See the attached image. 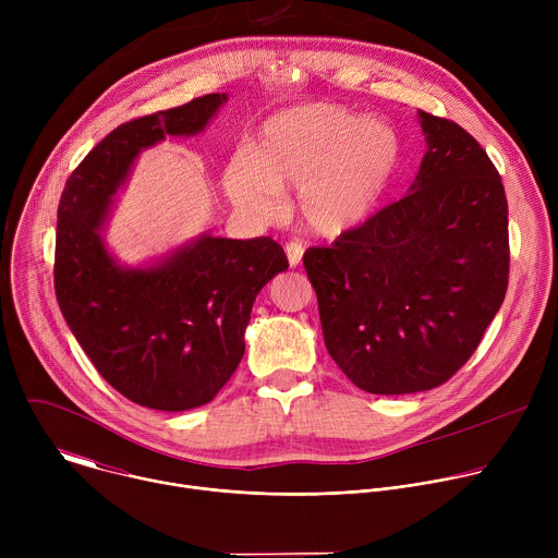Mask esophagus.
<instances>
[{
    "label": "esophagus",
    "mask_w": 558,
    "mask_h": 558,
    "mask_svg": "<svg viewBox=\"0 0 558 558\" xmlns=\"http://www.w3.org/2000/svg\"><path fill=\"white\" fill-rule=\"evenodd\" d=\"M284 252H287L289 265H291V267H298V265H300V260H302V254H304V247H302V243H298V241H291V243H287Z\"/></svg>",
    "instance_id": "1"
}]
</instances>
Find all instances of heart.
<instances>
[{
	"instance_id": "1",
	"label": "heart",
	"mask_w": 558,
	"mask_h": 558,
	"mask_svg": "<svg viewBox=\"0 0 558 558\" xmlns=\"http://www.w3.org/2000/svg\"><path fill=\"white\" fill-rule=\"evenodd\" d=\"M400 154V134L390 123L308 104L267 119L252 154L233 158L222 183L238 207L260 218L278 216L284 190L295 187L304 225L340 235L373 214Z\"/></svg>"
}]
</instances>
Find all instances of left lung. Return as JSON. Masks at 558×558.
<instances>
[{
  "label": "left lung",
  "mask_w": 558,
  "mask_h": 558,
  "mask_svg": "<svg viewBox=\"0 0 558 558\" xmlns=\"http://www.w3.org/2000/svg\"><path fill=\"white\" fill-rule=\"evenodd\" d=\"M428 149L411 192L311 247L304 269L325 344L362 390L407 395L448 381L506 298L508 201L486 149L420 110Z\"/></svg>",
  "instance_id": "8db88e82"
}]
</instances>
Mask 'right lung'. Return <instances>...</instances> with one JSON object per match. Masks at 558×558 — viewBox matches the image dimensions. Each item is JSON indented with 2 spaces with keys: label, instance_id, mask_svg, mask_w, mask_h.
Listing matches in <instances>:
<instances>
[{
  "label": "right lung",
  "instance_id": "obj_1",
  "mask_svg": "<svg viewBox=\"0 0 558 558\" xmlns=\"http://www.w3.org/2000/svg\"><path fill=\"white\" fill-rule=\"evenodd\" d=\"M227 95L132 119L97 143L57 209L54 293L76 342L123 397L154 411L211 402L245 355L260 289L289 267L269 235H201L151 267H121L101 229L141 149L205 130Z\"/></svg>",
  "mask_w": 558,
  "mask_h": 558
}]
</instances>
